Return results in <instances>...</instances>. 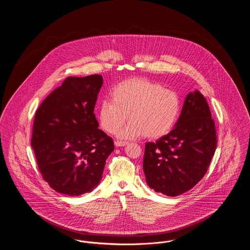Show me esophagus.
Listing matches in <instances>:
<instances>
[{"instance_id":"1","label":"esophagus","mask_w":250,"mask_h":250,"mask_svg":"<svg viewBox=\"0 0 250 250\" xmlns=\"http://www.w3.org/2000/svg\"><path fill=\"white\" fill-rule=\"evenodd\" d=\"M114 143H115V145H116L117 147H121V146H125V145H127V144H128L127 142H124V141H115Z\"/></svg>"}]
</instances>
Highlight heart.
I'll return each instance as SVG.
<instances>
[{
	"label": "heart",
	"mask_w": 250,
	"mask_h": 250,
	"mask_svg": "<svg viewBox=\"0 0 250 250\" xmlns=\"http://www.w3.org/2000/svg\"><path fill=\"white\" fill-rule=\"evenodd\" d=\"M181 113V99L172 90L155 82L133 78L117 84L98 108V121L104 130L118 132L123 139L146 137L159 139L174 127Z\"/></svg>",
	"instance_id": "heart-1"
}]
</instances>
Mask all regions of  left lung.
<instances>
[{
    "instance_id": "left-lung-1",
    "label": "left lung",
    "mask_w": 250,
    "mask_h": 250,
    "mask_svg": "<svg viewBox=\"0 0 250 250\" xmlns=\"http://www.w3.org/2000/svg\"><path fill=\"white\" fill-rule=\"evenodd\" d=\"M216 148L214 120L205 97L187 95L175 127L145 144L143 170L147 185L175 197L190 190L206 173Z\"/></svg>"
}]
</instances>
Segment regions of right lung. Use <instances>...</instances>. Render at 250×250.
Wrapping results in <instances>:
<instances>
[{
  "mask_svg": "<svg viewBox=\"0 0 250 250\" xmlns=\"http://www.w3.org/2000/svg\"><path fill=\"white\" fill-rule=\"evenodd\" d=\"M103 77H68L37 108L31 144L39 171L61 194L80 196L99 184L114 143L94 109Z\"/></svg>",
  "mask_w": 250,
  "mask_h": 250,
  "instance_id": "1",
  "label": "right lung"
}]
</instances>
